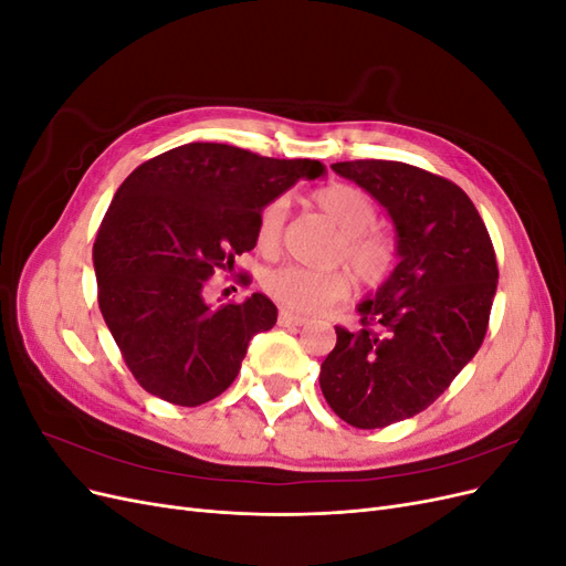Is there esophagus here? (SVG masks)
I'll list each match as a JSON object with an SVG mask.
<instances>
[{"mask_svg": "<svg viewBox=\"0 0 566 566\" xmlns=\"http://www.w3.org/2000/svg\"><path fill=\"white\" fill-rule=\"evenodd\" d=\"M306 318L300 316V314H293V312H281L279 314V325H283V328H287V325H304Z\"/></svg>", "mask_w": 566, "mask_h": 566, "instance_id": "obj_1", "label": "esophagus"}]
</instances>
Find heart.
Returning a JSON list of instances; mask_svg holds the SVG:
<instances>
[{"mask_svg": "<svg viewBox=\"0 0 566 566\" xmlns=\"http://www.w3.org/2000/svg\"><path fill=\"white\" fill-rule=\"evenodd\" d=\"M316 208L333 219L342 231V243L335 256L345 260L358 279L366 283H380L394 264V245L389 238L373 231L375 205L370 196L352 184H328L312 193ZM285 221V200L276 198L266 202L256 217V248L273 252L281 241ZM347 271H314L297 264H283L264 273V293L290 312L314 314L325 306L337 304L349 295Z\"/></svg>", "mask_w": 566, "mask_h": 566, "instance_id": "1", "label": "heart"}]
</instances>
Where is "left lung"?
Here are the masks:
<instances>
[{
    "instance_id": "8db88e82",
    "label": "left lung",
    "mask_w": 566,
    "mask_h": 566,
    "mask_svg": "<svg viewBox=\"0 0 566 566\" xmlns=\"http://www.w3.org/2000/svg\"><path fill=\"white\" fill-rule=\"evenodd\" d=\"M397 229L399 264L358 304L361 331L337 325L321 391L358 430L418 416L482 347L499 283L489 231L453 181L391 160L335 163Z\"/></svg>"
}]
</instances>
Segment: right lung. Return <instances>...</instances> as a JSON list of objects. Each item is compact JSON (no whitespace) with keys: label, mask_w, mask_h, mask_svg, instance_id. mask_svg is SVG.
<instances>
[{"label":"right lung","mask_w":566,"mask_h":566,"mask_svg":"<svg viewBox=\"0 0 566 566\" xmlns=\"http://www.w3.org/2000/svg\"><path fill=\"white\" fill-rule=\"evenodd\" d=\"M318 160H276L227 144H186L139 165L117 188L94 243L98 306L132 375L177 406L219 397L250 339L276 325L254 293L212 306L217 269L256 245V217Z\"/></svg>","instance_id":"right-lung-1"}]
</instances>
